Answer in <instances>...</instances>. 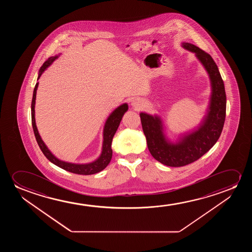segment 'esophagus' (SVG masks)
<instances>
[{"mask_svg": "<svg viewBox=\"0 0 252 252\" xmlns=\"http://www.w3.org/2000/svg\"><path fill=\"white\" fill-rule=\"evenodd\" d=\"M142 101L139 99H135L132 100V106H134L135 107H139L141 106Z\"/></svg>", "mask_w": 252, "mask_h": 252, "instance_id": "obj_1", "label": "esophagus"}]
</instances>
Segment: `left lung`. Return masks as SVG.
Instances as JSON below:
<instances>
[{
    "label": "left lung",
    "instance_id": "1",
    "mask_svg": "<svg viewBox=\"0 0 252 252\" xmlns=\"http://www.w3.org/2000/svg\"><path fill=\"white\" fill-rule=\"evenodd\" d=\"M184 48L194 52L207 69L212 82L213 93L206 121L198 131L176 144L167 142L162 131L160 119L141 113L142 128L146 137L152 157L164 165L182 167L196 161L210 150L220 136L226 112V94L224 82L213 58L207 52L189 43H183Z\"/></svg>",
    "mask_w": 252,
    "mask_h": 252
}]
</instances>
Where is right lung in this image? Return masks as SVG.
I'll list each match as a JSON object with an SVG mask.
<instances>
[{
    "label": "right lung",
    "mask_w": 252,
    "mask_h": 252,
    "mask_svg": "<svg viewBox=\"0 0 252 252\" xmlns=\"http://www.w3.org/2000/svg\"><path fill=\"white\" fill-rule=\"evenodd\" d=\"M57 57H52L49 58L45 61L43 65L39 69V74H38V78L41 76L42 73L45 71V69L52 63ZM38 83H36L35 85L34 90H33V95H32V129L34 132L35 138L37 140L38 146L41 150L43 154L45 156V158L48 159L50 162L54 163L55 165L59 166L63 169H65L69 172L75 173L78 175H92L95 173L100 172L102 169H105L108 163L110 162L112 155H113V151L111 148L112 145V140L114 138L115 132L117 131L119 125L121 123V119L123 117L125 113L127 111V104H123L120 107L116 108L115 110L111 114L109 118L107 119L105 127H104V141L103 146H102V152L100 158L97 159L96 161L88 163V164H74V163H69V162H63L61 160L55 158L52 155V152L49 151L48 148L46 147L45 143L43 142L40 136L38 134V130L36 127L35 124L34 118V107H35V99H36V92H37V88H38Z\"/></svg>",
    "instance_id": "1"
}]
</instances>
